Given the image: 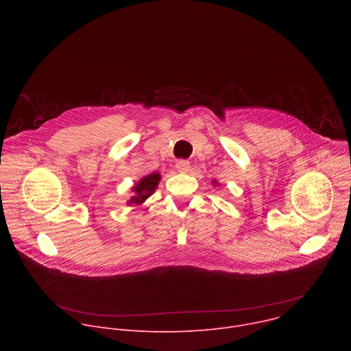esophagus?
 Listing matches in <instances>:
<instances>
[{"instance_id":"obj_1","label":"esophagus","mask_w":351,"mask_h":351,"mask_svg":"<svg viewBox=\"0 0 351 351\" xmlns=\"http://www.w3.org/2000/svg\"><path fill=\"white\" fill-rule=\"evenodd\" d=\"M176 169L179 172H187L190 169V162L187 160H179L176 161Z\"/></svg>"}]
</instances>
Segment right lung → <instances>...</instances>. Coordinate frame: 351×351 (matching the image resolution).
<instances>
[{
    "instance_id": "obj_1",
    "label": "right lung",
    "mask_w": 351,
    "mask_h": 351,
    "mask_svg": "<svg viewBox=\"0 0 351 351\" xmlns=\"http://www.w3.org/2000/svg\"><path fill=\"white\" fill-rule=\"evenodd\" d=\"M160 173H149L148 176L143 178L133 189V191L136 193V195H133L130 198L129 203H134V204H141L145 198H148L154 193V190L158 186L160 182Z\"/></svg>"
}]
</instances>
